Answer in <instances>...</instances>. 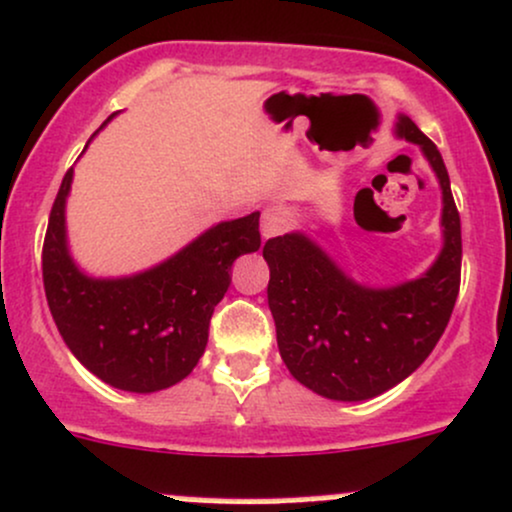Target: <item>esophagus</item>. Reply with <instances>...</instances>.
<instances>
[{"label":"esophagus","mask_w":512,"mask_h":512,"mask_svg":"<svg viewBox=\"0 0 512 512\" xmlns=\"http://www.w3.org/2000/svg\"><path fill=\"white\" fill-rule=\"evenodd\" d=\"M292 225V212L283 205H271L261 215V234L263 239H271L275 234H283Z\"/></svg>","instance_id":"34e87169"}]
</instances>
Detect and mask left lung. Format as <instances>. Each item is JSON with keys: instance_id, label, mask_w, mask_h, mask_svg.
I'll return each instance as SVG.
<instances>
[{"instance_id": "8db88e82", "label": "left lung", "mask_w": 512, "mask_h": 512, "mask_svg": "<svg viewBox=\"0 0 512 512\" xmlns=\"http://www.w3.org/2000/svg\"><path fill=\"white\" fill-rule=\"evenodd\" d=\"M394 135L421 149L442 193V249L399 285L360 283L304 232L263 246L280 358L297 382L333 401H365L404 382L440 341L459 292L462 227L438 147L409 116Z\"/></svg>"}]
</instances>
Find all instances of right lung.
Wrapping results in <instances>:
<instances>
[{
    "instance_id": "right-lung-1",
    "label": "right lung",
    "mask_w": 512,
    "mask_h": 512,
    "mask_svg": "<svg viewBox=\"0 0 512 512\" xmlns=\"http://www.w3.org/2000/svg\"><path fill=\"white\" fill-rule=\"evenodd\" d=\"M72 179L74 169L57 191L43 244L45 297L57 331L74 358L111 387L135 394L174 387L205 353L232 263L261 246V212L217 222L147 271L94 278L77 266L67 241Z\"/></svg>"
}]
</instances>
